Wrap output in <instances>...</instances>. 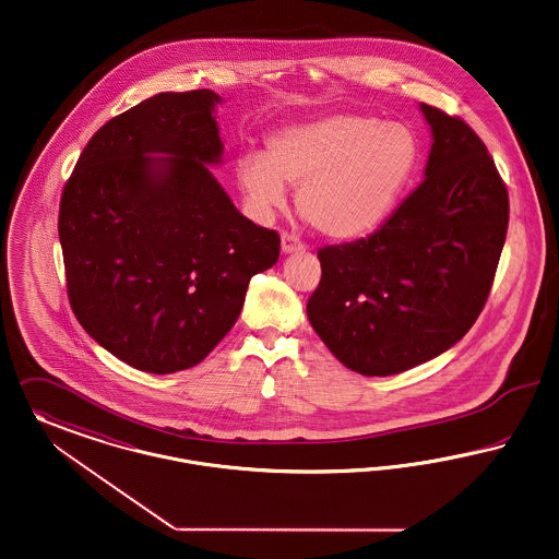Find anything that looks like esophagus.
Wrapping results in <instances>:
<instances>
[{"mask_svg":"<svg viewBox=\"0 0 559 559\" xmlns=\"http://www.w3.org/2000/svg\"><path fill=\"white\" fill-rule=\"evenodd\" d=\"M302 248H305V243H302L298 237L294 236V234H288V231L282 234V252H284V254H293V252H298V250H302Z\"/></svg>","mask_w":559,"mask_h":559,"instance_id":"34e87169","label":"esophagus"}]
</instances>
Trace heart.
I'll return each instance as SVG.
<instances>
[{
	"mask_svg": "<svg viewBox=\"0 0 559 559\" xmlns=\"http://www.w3.org/2000/svg\"><path fill=\"white\" fill-rule=\"evenodd\" d=\"M418 164L408 126L357 114L286 126L266 139L265 153H246L237 180L259 214L284 206L286 185L307 223L334 239L374 231L402 198Z\"/></svg>",
	"mask_w": 559,
	"mask_h": 559,
	"instance_id": "b5f03b06",
	"label": "heart"
}]
</instances>
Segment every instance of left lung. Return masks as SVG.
Listing matches in <instances>:
<instances>
[{
  "label": "left lung",
  "instance_id": "8db88e82",
  "mask_svg": "<svg viewBox=\"0 0 559 559\" xmlns=\"http://www.w3.org/2000/svg\"><path fill=\"white\" fill-rule=\"evenodd\" d=\"M433 145L425 180L379 231L318 252L307 316L353 372L389 377L438 357L481 313L509 225V193L459 116L420 105Z\"/></svg>",
  "mask_w": 559,
  "mask_h": 559
}]
</instances>
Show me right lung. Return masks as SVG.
Instances as JSON below:
<instances>
[{
	"label": "right lung",
	"mask_w": 559,
	"mask_h": 559,
	"mask_svg": "<svg viewBox=\"0 0 559 559\" xmlns=\"http://www.w3.org/2000/svg\"><path fill=\"white\" fill-rule=\"evenodd\" d=\"M216 103L212 90L162 92L109 119L60 198L78 322L151 374L200 364L237 322L252 275L280 257L277 231L246 218L207 170L223 153Z\"/></svg>",
	"instance_id": "obj_1"
}]
</instances>
